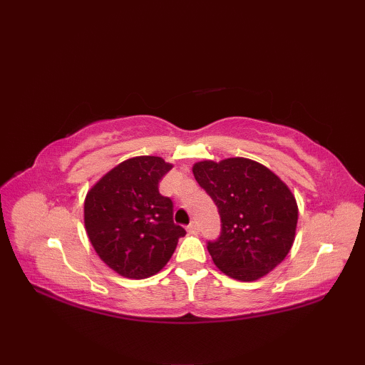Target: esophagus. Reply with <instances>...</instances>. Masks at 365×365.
Returning <instances> with one entry per match:
<instances>
[{"label": "esophagus", "instance_id": "obj_1", "mask_svg": "<svg viewBox=\"0 0 365 365\" xmlns=\"http://www.w3.org/2000/svg\"><path fill=\"white\" fill-rule=\"evenodd\" d=\"M187 229H188V232H191V234H197V232L200 230V229H199V224H197L196 221H192V222H190V224H188V227H187Z\"/></svg>", "mask_w": 365, "mask_h": 365}]
</instances>
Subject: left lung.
I'll return each mask as SVG.
<instances>
[{
    "mask_svg": "<svg viewBox=\"0 0 365 365\" xmlns=\"http://www.w3.org/2000/svg\"><path fill=\"white\" fill-rule=\"evenodd\" d=\"M192 174L221 216V235L207 246L215 265L242 282L273 271L297 232L298 204L290 188L273 170L243 157L197 161Z\"/></svg>",
    "mask_w": 365,
    "mask_h": 365,
    "instance_id": "left-lung-1",
    "label": "left lung"
}]
</instances>
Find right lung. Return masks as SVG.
<instances>
[{
    "label": "right lung",
    "mask_w": 365,
    "mask_h": 365,
    "mask_svg": "<svg viewBox=\"0 0 365 365\" xmlns=\"http://www.w3.org/2000/svg\"><path fill=\"white\" fill-rule=\"evenodd\" d=\"M170 163L128 158L100 178L84 199V227L97 255L115 273L145 279L165 268L187 232L173 220V200L158 183Z\"/></svg>",
    "instance_id": "obj_1"
}]
</instances>
